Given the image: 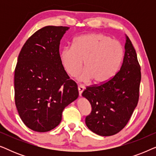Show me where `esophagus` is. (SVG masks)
Returning <instances> with one entry per match:
<instances>
[{
	"instance_id": "obj_1",
	"label": "esophagus",
	"mask_w": 156,
	"mask_h": 156,
	"mask_svg": "<svg viewBox=\"0 0 156 156\" xmlns=\"http://www.w3.org/2000/svg\"><path fill=\"white\" fill-rule=\"evenodd\" d=\"M78 90H79V94H80V95L81 96L83 92V91L84 90V87L82 86V85H79Z\"/></svg>"
}]
</instances>
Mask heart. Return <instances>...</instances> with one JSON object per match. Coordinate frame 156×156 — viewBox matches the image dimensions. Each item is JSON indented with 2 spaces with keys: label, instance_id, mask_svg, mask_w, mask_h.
I'll list each match as a JSON object with an SVG mask.
<instances>
[{
  "label": "heart",
  "instance_id": "obj_1",
  "mask_svg": "<svg viewBox=\"0 0 156 156\" xmlns=\"http://www.w3.org/2000/svg\"><path fill=\"white\" fill-rule=\"evenodd\" d=\"M123 57V48L120 42L102 33H89L74 40L72 47L60 51L59 58L68 74L77 76L83 67L84 71L79 80H92L96 84H104L118 71Z\"/></svg>",
  "mask_w": 156,
  "mask_h": 156
}]
</instances>
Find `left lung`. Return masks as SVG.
<instances>
[{
  "instance_id": "8db88e82",
  "label": "left lung",
  "mask_w": 156,
  "mask_h": 156,
  "mask_svg": "<svg viewBox=\"0 0 156 156\" xmlns=\"http://www.w3.org/2000/svg\"><path fill=\"white\" fill-rule=\"evenodd\" d=\"M122 65L114 77L104 84L87 87L82 97L90 102L91 112L85 119L89 130L109 136L129 122L139 98L140 67L131 41L126 35Z\"/></svg>"
}]
</instances>
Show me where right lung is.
I'll return each mask as SVG.
<instances>
[{
  "instance_id": "obj_1",
  "label": "right lung",
  "mask_w": 156,
  "mask_h": 156,
  "mask_svg": "<svg viewBox=\"0 0 156 156\" xmlns=\"http://www.w3.org/2000/svg\"><path fill=\"white\" fill-rule=\"evenodd\" d=\"M69 27L46 26L21 49L15 69V101L19 116L33 131L47 132L61 122L66 106L79 97L59 58L60 40Z\"/></svg>"
}]
</instances>
